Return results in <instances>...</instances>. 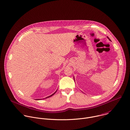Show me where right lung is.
I'll return each instance as SVG.
<instances>
[{
    "mask_svg": "<svg viewBox=\"0 0 130 130\" xmlns=\"http://www.w3.org/2000/svg\"><path fill=\"white\" fill-rule=\"evenodd\" d=\"M56 92H57V91H56ZM56 92H55V93H54V94H52V95H51V96H48V97H46V98H49V97H51V96H53V95H54V94H55V93H56ZM37 100H38V99H37Z\"/></svg>",
    "mask_w": 130,
    "mask_h": 130,
    "instance_id": "right-lung-1",
    "label": "right lung"
}]
</instances>
